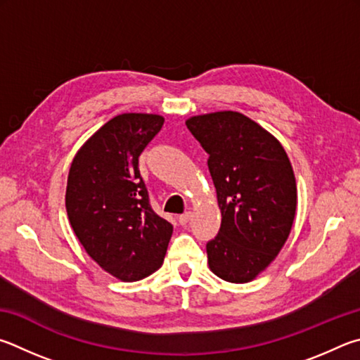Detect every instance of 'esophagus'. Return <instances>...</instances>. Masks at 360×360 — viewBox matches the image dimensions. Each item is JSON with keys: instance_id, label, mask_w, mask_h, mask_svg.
<instances>
[{"instance_id": "obj_1", "label": "esophagus", "mask_w": 360, "mask_h": 360, "mask_svg": "<svg viewBox=\"0 0 360 360\" xmlns=\"http://www.w3.org/2000/svg\"><path fill=\"white\" fill-rule=\"evenodd\" d=\"M190 219H191V212H185L184 215L179 217V223L181 226H185V224H188V221H190Z\"/></svg>"}]
</instances>
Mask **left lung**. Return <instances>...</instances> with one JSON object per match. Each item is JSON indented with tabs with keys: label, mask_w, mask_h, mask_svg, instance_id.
Returning a JSON list of instances; mask_svg holds the SVG:
<instances>
[{
	"label": "left lung",
	"mask_w": 360,
	"mask_h": 360,
	"mask_svg": "<svg viewBox=\"0 0 360 360\" xmlns=\"http://www.w3.org/2000/svg\"><path fill=\"white\" fill-rule=\"evenodd\" d=\"M209 153L221 228L207 243L210 270L231 283L256 278L288 240L297 188L285 148L243 113L224 110L186 120Z\"/></svg>",
	"instance_id": "1"
}]
</instances>
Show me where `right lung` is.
Segmentation results:
<instances>
[{"label":"right lung","instance_id":"add662e5","mask_svg":"<svg viewBox=\"0 0 360 360\" xmlns=\"http://www.w3.org/2000/svg\"><path fill=\"white\" fill-rule=\"evenodd\" d=\"M153 113H122L84 143L68 175L66 212L93 261L122 281L162 266L172 224L150 205L139 156L162 128Z\"/></svg>","mask_w":360,"mask_h":360}]
</instances>
